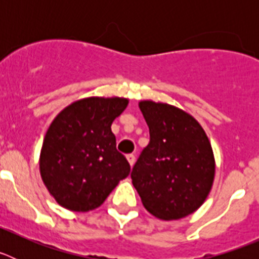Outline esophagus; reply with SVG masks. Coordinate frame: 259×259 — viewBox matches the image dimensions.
<instances>
[{"label":"esophagus","mask_w":259,"mask_h":259,"mask_svg":"<svg viewBox=\"0 0 259 259\" xmlns=\"http://www.w3.org/2000/svg\"><path fill=\"white\" fill-rule=\"evenodd\" d=\"M127 159H128V162H130V164H131V166H134V164H135V155L134 154H128Z\"/></svg>","instance_id":"1"}]
</instances>
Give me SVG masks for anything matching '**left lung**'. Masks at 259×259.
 <instances>
[{
	"label": "left lung",
	"instance_id": "8db88e82",
	"mask_svg": "<svg viewBox=\"0 0 259 259\" xmlns=\"http://www.w3.org/2000/svg\"><path fill=\"white\" fill-rule=\"evenodd\" d=\"M150 141L131 172L132 184L150 214L163 221L184 218L206 200L215 161L200 123L188 113L161 102L139 104Z\"/></svg>",
	"mask_w": 259,
	"mask_h": 259
}]
</instances>
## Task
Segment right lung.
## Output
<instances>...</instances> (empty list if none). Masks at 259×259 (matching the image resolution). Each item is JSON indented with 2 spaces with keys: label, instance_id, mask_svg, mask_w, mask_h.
Instances as JSON below:
<instances>
[{
  "label": "right lung",
  "instance_id": "add662e5",
  "mask_svg": "<svg viewBox=\"0 0 259 259\" xmlns=\"http://www.w3.org/2000/svg\"><path fill=\"white\" fill-rule=\"evenodd\" d=\"M127 98L89 97L75 101L53 120L40 155L45 187L61 206L89 211L101 206L131 166L116 150L114 119Z\"/></svg>",
  "mask_w": 259,
  "mask_h": 259
}]
</instances>
